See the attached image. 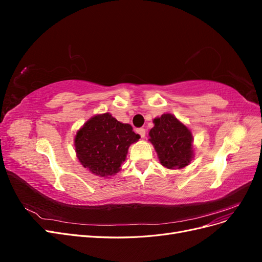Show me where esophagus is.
<instances>
[{
    "label": "esophagus",
    "instance_id": "1",
    "mask_svg": "<svg viewBox=\"0 0 262 262\" xmlns=\"http://www.w3.org/2000/svg\"><path fill=\"white\" fill-rule=\"evenodd\" d=\"M137 132L140 134L141 138H144V137H145V129L139 128V129H137Z\"/></svg>",
    "mask_w": 262,
    "mask_h": 262
}]
</instances>
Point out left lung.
Wrapping results in <instances>:
<instances>
[{"mask_svg":"<svg viewBox=\"0 0 262 262\" xmlns=\"http://www.w3.org/2000/svg\"><path fill=\"white\" fill-rule=\"evenodd\" d=\"M148 132L157 157L164 167L182 169L194 157L193 137L188 126L171 114H163L153 120Z\"/></svg>","mask_w":262,"mask_h":262,"instance_id":"left-lung-1","label":"left lung"}]
</instances>
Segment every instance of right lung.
<instances>
[{"mask_svg": "<svg viewBox=\"0 0 262 262\" xmlns=\"http://www.w3.org/2000/svg\"><path fill=\"white\" fill-rule=\"evenodd\" d=\"M139 139L129 123L118 121L109 113L95 115L76 132V157L93 175L110 178L120 171L130 145Z\"/></svg>", "mask_w": 262, "mask_h": 262, "instance_id": "obj_1", "label": "right lung"}]
</instances>
